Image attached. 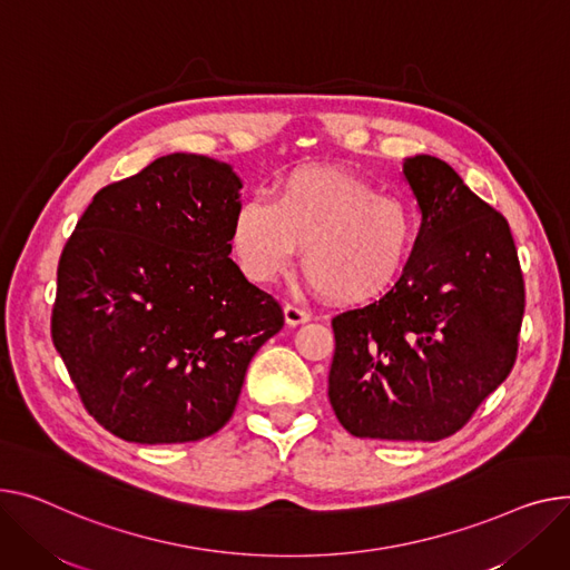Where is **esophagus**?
<instances>
[{"instance_id": "34e87169", "label": "esophagus", "mask_w": 570, "mask_h": 570, "mask_svg": "<svg viewBox=\"0 0 570 570\" xmlns=\"http://www.w3.org/2000/svg\"><path fill=\"white\" fill-rule=\"evenodd\" d=\"M309 318H312V316H309L305 309L293 307V305H286V307H284V321H286V325H291V327L307 323Z\"/></svg>"}]
</instances>
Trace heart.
Segmentation results:
<instances>
[{
    "label": "heart",
    "mask_w": 570,
    "mask_h": 570,
    "mask_svg": "<svg viewBox=\"0 0 570 570\" xmlns=\"http://www.w3.org/2000/svg\"><path fill=\"white\" fill-rule=\"evenodd\" d=\"M420 213L341 169L307 167L279 178L273 204L247 197L232 217V249L243 275L275 282L302 245L307 282L338 305H362L390 291L407 268Z\"/></svg>",
    "instance_id": "1"
}]
</instances>
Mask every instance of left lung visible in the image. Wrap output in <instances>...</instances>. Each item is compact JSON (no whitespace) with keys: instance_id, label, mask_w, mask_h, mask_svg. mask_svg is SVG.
Returning a JSON list of instances; mask_svg holds the SVG:
<instances>
[{"instance_id":"1","label":"left lung","mask_w":570,"mask_h":570,"mask_svg":"<svg viewBox=\"0 0 570 570\" xmlns=\"http://www.w3.org/2000/svg\"><path fill=\"white\" fill-rule=\"evenodd\" d=\"M422 213L401 279L332 321L330 403L355 438L461 431L513 368L524 286L507 219L433 156L403 160Z\"/></svg>"}]
</instances>
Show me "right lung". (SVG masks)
Masks as SVG:
<instances>
[{"instance_id": "obj_1", "label": "right lung", "mask_w": 570, "mask_h": 570, "mask_svg": "<svg viewBox=\"0 0 570 570\" xmlns=\"http://www.w3.org/2000/svg\"><path fill=\"white\" fill-rule=\"evenodd\" d=\"M240 187L232 165L163 156L102 187L61 252L55 348L89 414L126 442L217 433L284 327L229 258Z\"/></svg>"}]
</instances>
